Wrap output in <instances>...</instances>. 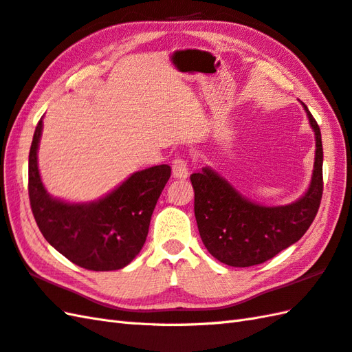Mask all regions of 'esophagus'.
<instances>
[{"mask_svg": "<svg viewBox=\"0 0 352 352\" xmlns=\"http://www.w3.org/2000/svg\"><path fill=\"white\" fill-rule=\"evenodd\" d=\"M173 175L175 178H187L189 175V168H187V162L182 157H177L173 160Z\"/></svg>", "mask_w": 352, "mask_h": 352, "instance_id": "obj_1", "label": "esophagus"}]
</instances>
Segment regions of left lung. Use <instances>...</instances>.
<instances>
[{
    "mask_svg": "<svg viewBox=\"0 0 352 352\" xmlns=\"http://www.w3.org/2000/svg\"><path fill=\"white\" fill-rule=\"evenodd\" d=\"M316 150L307 192L288 206L265 207L252 202L211 168L192 174L195 217L207 250L220 263L250 267L272 259L298 241L312 225L322 198L321 130L305 103Z\"/></svg>",
    "mask_w": 352,
    "mask_h": 352,
    "instance_id": "1",
    "label": "left lung"
}]
</instances>
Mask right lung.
Masks as SVG:
<instances>
[{
  "instance_id": "1",
  "label": "right lung",
  "mask_w": 352,
  "mask_h": 352,
  "mask_svg": "<svg viewBox=\"0 0 352 352\" xmlns=\"http://www.w3.org/2000/svg\"><path fill=\"white\" fill-rule=\"evenodd\" d=\"M43 121L32 136L28 157V195L32 214L46 241L73 264L93 272L120 270L141 252L151 214L170 166L138 170L99 201L70 204L52 198L37 165Z\"/></svg>"
}]
</instances>
